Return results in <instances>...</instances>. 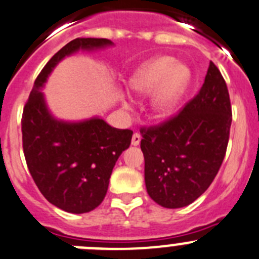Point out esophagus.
<instances>
[{"label": "esophagus", "mask_w": 259, "mask_h": 259, "mask_svg": "<svg viewBox=\"0 0 259 259\" xmlns=\"http://www.w3.org/2000/svg\"><path fill=\"white\" fill-rule=\"evenodd\" d=\"M140 141H141V136H140L139 134H134V136H132V145L134 146H137V145H140Z\"/></svg>", "instance_id": "34e87169"}]
</instances>
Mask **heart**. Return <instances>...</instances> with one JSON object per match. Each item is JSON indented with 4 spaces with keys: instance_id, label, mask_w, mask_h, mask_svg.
I'll use <instances>...</instances> for the list:
<instances>
[{
    "instance_id": "b5f03b06",
    "label": "heart",
    "mask_w": 259,
    "mask_h": 259,
    "mask_svg": "<svg viewBox=\"0 0 259 259\" xmlns=\"http://www.w3.org/2000/svg\"><path fill=\"white\" fill-rule=\"evenodd\" d=\"M189 82L188 68L177 65L171 57H160L145 63L131 78V88L139 94H151L152 108L159 115H166L176 108Z\"/></svg>"
}]
</instances>
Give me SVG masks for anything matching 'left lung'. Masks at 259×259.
Returning <instances> with one entry per match:
<instances>
[{
    "label": "left lung",
    "instance_id": "8db88e82",
    "mask_svg": "<svg viewBox=\"0 0 259 259\" xmlns=\"http://www.w3.org/2000/svg\"><path fill=\"white\" fill-rule=\"evenodd\" d=\"M231 115L228 86L210 62L205 82L181 112L140 130L145 183L157 205L184 207L210 187L225 157Z\"/></svg>",
    "mask_w": 259,
    "mask_h": 259
}]
</instances>
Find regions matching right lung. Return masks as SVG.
Returning a JSON list of instances; mask_svg holds the SVG:
<instances>
[{
	"label": "right lung",
	"instance_id": "1",
	"mask_svg": "<svg viewBox=\"0 0 259 259\" xmlns=\"http://www.w3.org/2000/svg\"><path fill=\"white\" fill-rule=\"evenodd\" d=\"M110 44L104 38H77L66 44L40 71L24 107L21 132L28 169L40 193L66 212H90L102 203L115 161L130 147L134 132L110 127L100 118L78 123L54 119L40 88L63 57Z\"/></svg>",
	"mask_w": 259,
	"mask_h": 259
}]
</instances>
